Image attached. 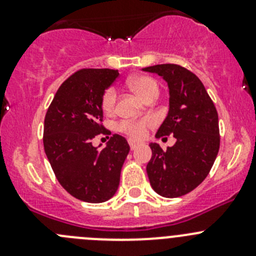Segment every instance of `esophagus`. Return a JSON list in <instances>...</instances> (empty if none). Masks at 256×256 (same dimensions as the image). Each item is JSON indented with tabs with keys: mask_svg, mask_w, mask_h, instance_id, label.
<instances>
[{
	"mask_svg": "<svg viewBox=\"0 0 256 256\" xmlns=\"http://www.w3.org/2000/svg\"><path fill=\"white\" fill-rule=\"evenodd\" d=\"M128 142H130V150H134L137 146H138V142L134 141V140H128Z\"/></svg>",
	"mask_w": 256,
	"mask_h": 256,
	"instance_id": "obj_1",
	"label": "esophagus"
}]
</instances>
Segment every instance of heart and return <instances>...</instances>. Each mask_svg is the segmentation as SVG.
Listing matches in <instances>:
<instances>
[{
  "mask_svg": "<svg viewBox=\"0 0 256 256\" xmlns=\"http://www.w3.org/2000/svg\"><path fill=\"white\" fill-rule=\"evenodd\" d=\"M128 86L138 97H141L142 100L146 101L148 98L152 96H158L159 94V86L156 83V80L151 76H133L128 80ZM115 102H116V90L114 87L108 88L102 96V108L106 112H112ZM150 124L148 119H144V120L137 122H123L119 124V130L123 132L128 133L130 137L134 138H140L146 132V126Z\"/></svg>",
  "mask_w": 256,
  "mask_h": 256,
  "instance_id": "1",
  "label": "heart"
}]
</instances>
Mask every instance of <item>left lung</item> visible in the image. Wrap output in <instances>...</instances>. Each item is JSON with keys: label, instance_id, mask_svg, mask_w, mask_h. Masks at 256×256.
<instances>
[{"label": "left lung", "instance_id": "left-lung-1", "mask_svg": "<svg viewBox=\"0 0 256 256\" xmlns=\"http://www.w3.org/2000/svg\"><path fill=\"white\" fill-rule=\"evenodd\" d=\"M142 70L160 76L169 88L168 115L155 137L173 134L177 140L165 151L151 142L146 172L156 194L180 198L195 190L216 162L220 144L218 112L204 84L186 68L160 64Z\"/></svg>", "mask_w": 256, "mask_h": 256}]
</instances>
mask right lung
I'll return each mask as SVG.
<instances>
[{"mask_svg": "<svg viewBox=\"0 0 256 256\" xmlns=\"http://www.w3.org/2000/svg\"><path fill=\"white\" fill-rule=\"evenodd\" d=\"M119 73L82 69L65 80L46 112L44 146L60 184L78 200L104 202L115 195L130 144L112 134L104 148L92 140L104 131L102 96Z\"/></svg>", "mask_w": 256, "mask_h": 256, "instance_id": "1", "label": "right lung"}]
</instances>
